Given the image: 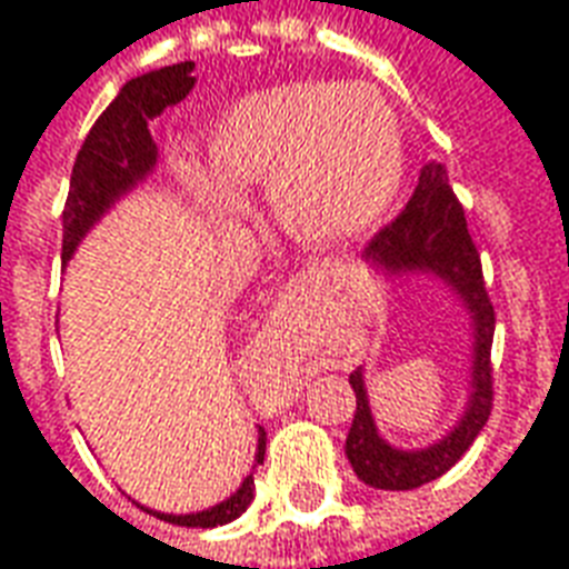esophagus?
<instances>
[{
  "mask_svg": "<svg viewBox=\"0 0 569 569\" xmlns=\"http://www.w3.org/2000/svg\"><path fill=\"white\" fill-rule=\"evenodd\" d=\"M313 283H320V273H296V277H292V280H289V289H296V292H305V289H308V286H313Z\"/></svg>",
  "mask_w": 569,
  "mask_h": 569,
  "instance_id": "1",
  "label": "esophagus"
}]
</instances>
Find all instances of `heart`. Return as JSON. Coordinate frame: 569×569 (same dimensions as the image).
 I'll use <instances>...</instances> for the list:
<instances>
[{
	"mask_svg": "<svg viewBox=\"0 0 569 569\" xmlns=\"http://www.w3.org/2000/svg\"><path fill=\"white\" fill-rule=\"evenodd\" d=\"M203 173L188 186L216 219L240 212V188L268 191L273 219L301 243L326 247L369 231L393 207L406 146L393 106L366 84L289 81L247 93L216 118Z\"/></svg>",
	"mask_w": 569,
	"mask_h": 569,
	"instance_id": "b5f03b06",
	"label": "heart"
}]
</instances>
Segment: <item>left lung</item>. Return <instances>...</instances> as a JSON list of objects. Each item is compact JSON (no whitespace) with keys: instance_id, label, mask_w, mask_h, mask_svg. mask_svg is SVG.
I'll use <instances>...</instances> for the list:
<instances>
[{"instance_id":"obj_1","label":"left lung","mask_w":569,"mask_h":569,"mask_svg":"<svg viewBox=\"0 0 569 569\" xmlns=\"http://www.w3.org/2000/svg\"><path fill=\"white\" fill-rule=\"evenodd\" d=\"M362 259L390 280L427 273L436 277L463 301L472 326V359H469V396L463 415L457 418L441 439L427 448H396L378 432L371 418L366 371L350 375V387L357 393V411L347 432V460L359 481L378 490H415L427 481L445 476L476 441L488 423L493 387H490V341H493V305H490L481 259L466 231V216L460 200L448 186L445 163L429 161L420 170L418 188L396 222L375 234Z\"/></svg>"}]
</instances>
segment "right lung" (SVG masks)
<instances>
[{
	"mask_svg": "<svg viewBox=\"0 0 569 569\" xmlns=\"http://www.w3.org/2000/svg\"><path fill=\"white\" fill-rule=\"evenodd\" d=\"M191 69H194V63L186 60V63L151 69L146 76L130 79L103 116L97 118V124L81 146L79 158L72 163L69 198L67 207H63V264L72 259V252L79 249V243L93 224L100 222L118 200L151 176L154 163H158V146L151 140L149 130L151 118H158L163 109L186 100L188 91L194 88ZM261 460H264V429L259 427L256 463H261ZM252 490H256V481L249 472L243 485L228 500L216 502L203 512L167 515L146 509V506L142 509L167 521V525L219 527L247 512V506L252 502Z\"/></svg>",
	"mask_w": 569,
	"mask_h": 569,
	"instance_id": "add662e5",
	"label": "right lung"
}]
</instances>
